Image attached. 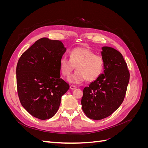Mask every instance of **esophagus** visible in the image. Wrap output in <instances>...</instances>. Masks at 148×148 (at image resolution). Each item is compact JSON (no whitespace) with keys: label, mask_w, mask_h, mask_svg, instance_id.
<instances>
[{"label":"esophagus","mask_w":148,"mask_h":148,"mask_svg":"<svg viewBox=\"0 0 148 148\" xmlns=\"http://www.w3.org/2000/svg\"><path fill=\"white\" fill-rule=\"evenodd\" d=\"M70 88L71 89H75L77 88V86H75V85H72V84H71L70 86Z\"/></svg>","instance_id":"obj_1"}]
</instances>
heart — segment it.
Segmentation results:
<instances>
[{
	"instance_id": "1",
	"label": "heart",
	"mask_w": 148,
	"mask_h": 148,
	"mask_svg": "<svg viewBox=\"0 0 148 148\" xmlns=\"http://www.w3.org/2000/svg\"><path fill=\"white\" fill-rule=\"evenodd\" d=\"M70 59L62 57L59 67L62 74L69 75L75 66V72L67 78V81L72 84H79L85 79L88 82L95 80L102 73L104 68V60L96 55L91 49L77 47L70 52Z\"/></svg>"
}]
</instances>
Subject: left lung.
Returning a JSON list of instances; mask_svg holds the SVG:
<instances>
[{
  "label": "left lung",
  "instance_id": "8db88e82",
  "mask_svg": "<svg viewBox=\"0 0 148 148\" xmlns=\"http://www.w3.org/2000/svg\"><path fill=\"white\" fill-rule=\"evenodd\" d=\"M104 73L83 89L82 109L89 119L99 120L109 117L122 104L130 79L127 63L120 52L102 47Z\"/></svg>",
  "mask_w": 148,
  "mask_h": 148
}]
</instances>
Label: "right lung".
<instances>
[{
  "instance_id": "1",
  "label": "right lung",
  "mask_w": 148,
  "mask_h": 148,
  "mask_svg": "<svg viewBox=\"0 0 148 148\" xmlns=\"http://www.w3.org/2000/svg\"><path fill=\"white\" fill-rule=\"evenodd\" d=\"M66 48L61 41L42 38L22 53L16 65L21 104L33 117L51 119L59 108L69 84L60 78L59 62Z\"/></svg>"
}]
</instances>
